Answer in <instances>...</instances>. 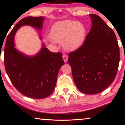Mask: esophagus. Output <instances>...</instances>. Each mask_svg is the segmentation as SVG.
<instances>
[{"label":"esophagus","mask_w":125,"mask_h":125,"mask_svg":"<svg viewBox=\"0 0 125 125\" xmlns=\"http://www.w3.org/2000/svg\"><path fill=\"white\" fill-rule=\"evenodd\" d=\"M62 58H63V60H64L65 62H67V61H68V56H67L65 55V54H64V55L62 56Z\"/></svg>","instance_id":"obj_1"}]
</instances>
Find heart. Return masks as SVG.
<instances>
[{
	"mask_svg": "<svg viewBox=\"0 0 125 125\" xmlns=\"http://www.w3.org/2000/svg\"><path fill=\"white\" fill-rule=\"evenodd\" d=\"M86 35V30L83 24L75 21L64 20L58 21L52 27L51 37L54 42L62 43L68 51L79 48Z\"/></svg>",
	"mask_w": 125,
	"mask_h": 125,
	"instance_id": "heart-1",
	"label": "heart"
}]
</instances>
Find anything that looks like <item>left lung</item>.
<instances>
[{"label": "left lung", "instance_id": "obj_1", "mask_svg": "<svg viewBox=\"0 0 125 125\" xmlns=\"http://www.w3.org/2000/svg\"><path fill=\"white\" fill-rule=\"evenodd\" d=\"M92 27L83 44L68 54L76 86L82 93L95 94L115 79L119 62V48L110 27L95 14H90Z\"/></svg>", "mask_w": 125, "mask_h": 125}]
</instances>
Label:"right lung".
Masks as SVG:
<instances>
[{
	"label": "right lung",
	"instance_id": "1",
	"mask_svg": "<svg viewBox=\"0 0 125 125\" xmlns=\"http://www.w3.org/2000/svg\"><path fill=\"white\" fill-rule=\"evenodd\" d=\"M44 20L42 16L22 19L8 35L4 47L7 74L19 92L32 98H45L53 93L59 69L64 64L62 53L51 52L44 43L40 51L31 56L15 48V35L20 27L29 25L41 31Z\"/></svg>",
	"mask_w": 125,
	"mask_h": 125
}]
</instances>
